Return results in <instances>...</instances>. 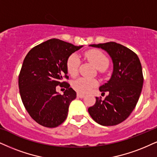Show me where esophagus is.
<instances>
[{
  "mask_svg": "<svg viewBox=\"0 0 157 157\" xmlns=\"http://www.w3.org/2000/svg\"><path fill=\"white\" fill-rule=\"evenodd\" d=\"M77 97H78V98H84L85 95L84 94H81V93H79V92H78V93H77Z\"/></svg>",
  "mask_w": 157,
  "mask_h": 157,
  "instance_id": "obj_1",
  "label": "esophagus"
}]
</instances>
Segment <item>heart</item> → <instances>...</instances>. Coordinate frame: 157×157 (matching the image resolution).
I'll return each instance as SVG.
<instances>
[{
	"mask_svg": "<svg viewBox=\"0 0 157 157\" xmlns=\"http://www.w3.org/2000/svg\"><path fill=\"white\" fill-rule=\"evenodd\" d=\"M86 58L98 69H105L108 67V57L102 52L97 49L89 50L85 53ZM80 65V59L76 54H72L68 57L66 61L67 71L71 75H76ZM98 85V81L94 78H89L86 77H79L73 82V87L79 93H87L92 89Z\"/></svg>",
	"mask_w": 157,
	"mask_h": 157,
	"instance_id": "heart-1",
	"label": "heart"
}]
</instances>
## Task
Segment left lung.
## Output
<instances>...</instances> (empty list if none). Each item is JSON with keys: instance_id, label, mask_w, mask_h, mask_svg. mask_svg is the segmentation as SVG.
Returning <instances> with one entry per match:
<instances>
[{"instance_id": "left-lung-1", "label": "left lung", "mask_w": 157, "mask_h": 157, "mask_svg": "<svg viewBox=\"0 0 157 157\" xmlns=\"http://www.w3.org/2000/svg\"><path fill=\"white\" fill-rule=\"evenodd\" d=\"M108 52L113 64L111 78L100 86V92H108L105 100L96 98L95 104L88 108L91 117L100 125L113 126L130 115L140 98L143 84L142 66L138 55L116 42L91 44Z\"/></svg>"}]
</instances>
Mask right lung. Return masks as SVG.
I'll use <instances>...</instances> for the list:
<instances>
[{
  "label": "right lung",
  "instance_id": "add662e5",
  "mask_svg": "<svg viewBox=\"0 0 157 157\" xmlns=\"http://www.w3.org/2000/svg\"><path fill=\"white\" fill-rule=\"evenodd\" d=\"M83 46H74L52 38L38 44L25 57L19 75V89L24 106L39 124L53 128L64 122L76 92L63 82L67 75V59ZM59 85L67 88L63 95L56 91Z\"/></svg>",
  "mask_w": 157,
  "mask_h": 157
}]
</instances>
